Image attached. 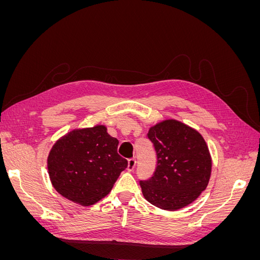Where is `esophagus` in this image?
I'll list each match as a JSON object with an SVG mask.
<instances>
[{
	"label": "esophagus",
	"instance_id": "obj_1",
	"mask_svg": "<svg viewBox=\"0 0 260 260\" xmlns=\"http://www.w3.org/2000/svg\"><path fill=\"white\" fill-rule=\"evenodd\" d=\"M136 165H137V160L135 159V158H131V159H129L128 160V170L129 171H132V170H135V168H136Z\"/></svg>",
	"mask_w": 260,
	"mask_h": 260
}]
</instances>
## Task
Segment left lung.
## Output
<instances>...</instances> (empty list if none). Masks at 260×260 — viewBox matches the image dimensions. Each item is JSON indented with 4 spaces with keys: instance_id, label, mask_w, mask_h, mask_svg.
<instances>
[{
    "instance_id": "left-lung-1",
    "label": "left lung",
    "mask_w": 260,
    "mask_h": 260,
    "mask_svg": "<svg viewBox=\"0 0 260 260\" xmlns=\"http://www.w3.org/2000/svg\"><path fill=\"white\" fill-rule=\"evenodd\" d=\"M147 139L156 153L151 178L140 180L146 201L165 210L183 208L205 190L211 171L206 142L200 133L177 120L149 129Z\"/></svg>"
}]
</instances>
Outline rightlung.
Returning <instances> with one entry per match:
<instances>
[{
  "label": "right lung",
  "instance_id": "obj_1",
  "mask_svg": "<svg viewBox=\"0 0 260 260\" xmlns=\"http://www.w3.org/2000/svg\"><path fill=\"white\" fill-rule=\"evenodd\" d=\"M104 125L74 130L54 144L48 158L52 184L64 198L89 206L111 192L127 159Z\"/></svg>",
  "mask_w": 260,
  "mask_h": 260
}]
</instances>
